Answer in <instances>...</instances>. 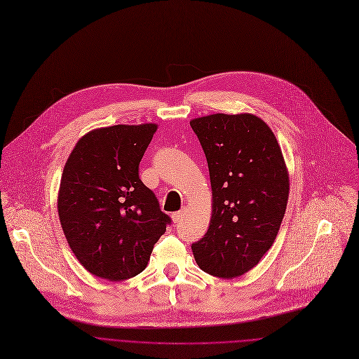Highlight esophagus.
Returning a JSON list of instances; mask_svg holds the SVG:
<instances>
[{"instance_id": "1", "label": "esophagus", "mask_w": 359, "mask_h": 359, "mask_svg": "<svg viewBox=\"0 0 359 359\" xmlns=\"http://www.w3.org/2000/svg\"><path fill=\"white\" fill-rule=\"evenodd\" d=\"M184 215H186V209H183V210H180V212H176V213H173V215H172V219H173V222H175V223H177V222H180V220L184 217Z\"/></svg>"}]
</instances>
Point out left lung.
<instances>
[{
  "label": "left lung",
  "mask_w": 359,
  "mask_h": 359,
  "mask_svg": "<svg viewBox=\"0 0 359 359\" xmlns=\"http://www.w3.org/2000/svg\"><path fill=\"white\" fill-rule=\"evenodd\" d=\"M206 154L212 217L191 245L199 268L217 278L253 269L273 245L289 198V173L271 127L255 114L190 120Z\"/></svg>",
  "instance_id": "left-lung-1"
}]
</instances>
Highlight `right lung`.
<instances>
[{
	"label": "right lung",
	"mask_w": 359,
	"mask_h": 359,
	"mask_svg": "<svg viewBox=\"0 0 359 359\" xmlns=\"http://www.w3.org/2000/svg\"><path fill=\"white\" fill-rule=\"evenodd\" d=\"M157 124H116L84 135L64 166L57 209L73 253L111 282L143 272L170 217L139 177Z\"/></svg>",
	"instance_id": "add662e5"
}]
</instances>
